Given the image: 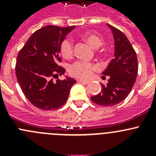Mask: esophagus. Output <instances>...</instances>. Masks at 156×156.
Segmentation results:
<instances>
[{"mask_svg":"<svg viewBox=\"0 0 156 156\" xmlns=\"http://www.w3.org/2000/svg\"><path fill=\"white\" fill-rule=\"evenodd\" d=\"M78 82L82 83V84H89V83H90V81H84V80H81V79H78Z\"/></svg>","mask_w":156,"mask_h":156,"instance_id":"obj_1","label":"esophagus"}]
</instances>
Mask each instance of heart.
I'll use <instances>...</instances> for the list:
<instances>
[{
	"label": "heart",
	"mask_w": 156,
	"mask_h": 156,
	"mask_svg": "<svg viewBox=\"0 0 156 156\" xmlns=\"http://www.w3.org/2000/svg\"><path fill=\"white\" fill-rule=\"evenodd\" d=\"M81 37L83 40L92 47L93 48H98L103 44V38L99 34L92 31H86L83 33ZM60 53L65 59H70L74 54V46L72 40L66 38L60 44ZM98 66L92 62L77 61L70 66L69 72L71 75L76 78L87 79L91 77L94 72L97 70Z\"/></svg>",
	"instance_id": "obj_1"
}]
</instances>
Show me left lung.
Instances as JSON below:
<instances>
[{
	"instance_id": "obj_1",
	"label": "left lung",
	"mask_w": 156,
	"mask_h": 156,
	"mask_svg": "<svg viewBox=\"0 0 156 156\" xmlns=\"http://www.w3.org/2000/svg\"><path fill=\"white\" fill-rule=\"evenodd\" d=\"M115 39V57L103 75H108L106 85L102 84V90L91 97L94 103L103 106H112L123 101L131 91L136 79L138 62L136 53L125 34L114 26L108 25Z\"/></svg>"
}]
</instances>
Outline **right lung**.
I'll list each match as a JSON object with an SVG mask.
<instances>
[{
  "label": "right lung",
  "mask_w": 156,
  "mask_h": 156,
  "mask_svg": "<svg viewBox=\"0 0 156 156\" xmlns=\"http://www.w3.org/2000/svg\"><path fill=\"white\" fill-rule=\"evenodd\" d=\"M75 26H47L34 31L20 50L16 62L17 81L23 94L35 107L54 110L62 107L76 81L59 79L65 69L59 66L60 44ZM53 79H56L55 83Z\"/></svg>",
  "instance_id": "obj_1"
}]
</instances>
